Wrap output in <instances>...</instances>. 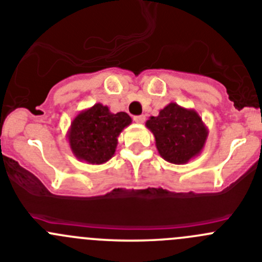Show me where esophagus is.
I'll list each match as a JSON object with an SVG mask.
<instances>
[{
  "mask_svg": "<svg viewBox=\"0 0 262 262\" xmlns=\"http://www.w3.org/2000/svg\"><path fill=\"white\" fill-rule=\"evenodd\" d=\"M133 120H134V121H136V123L142 124V123H145L146 116H145V115H139V116H134Z\"/></svg>",
  "mask_w": 262,
  "mask_h": 262,
  "instance_id": "1",
  "label": "esophagus"
}]
</instances>
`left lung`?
Returning a JSON list of instances; mask_svg holds the SVG:
<instances>
[{"mask_svg": "<svg viewBox=\"0 0 262 262\" xmlns=\"http://www.w3.org/2000/svg\"><path fill=\"white\" fill-rule=\"evenodd\" d=\"M146 126L155 137L161 158L178 165L199 155L208 137V128L199 114L174 102L160 110L158 116H151Z\"/></svg>", "mask_w": 262, "mask_h": 262, "instance_id": "obj_1", "label": "left lung"}]
</instances>
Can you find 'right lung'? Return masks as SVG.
Listing matches in <instances>:
<instances>
[{"label":"right lung","instance_id":"add662e5","mask_svg":"<svg viewBox=\"0 0 262 262\" xmlns=\"http://www.w3.org/2000/svg\"><path fill=\"white\" fill-rule=\"evenodd\" d=\"M132 124L126 112L112 114L95 103L73 119L67 138L73 155L88 164H103L114 156L120 133Z\"/></svg>","mask_w":262,"mask_h":262}]
</instances>
